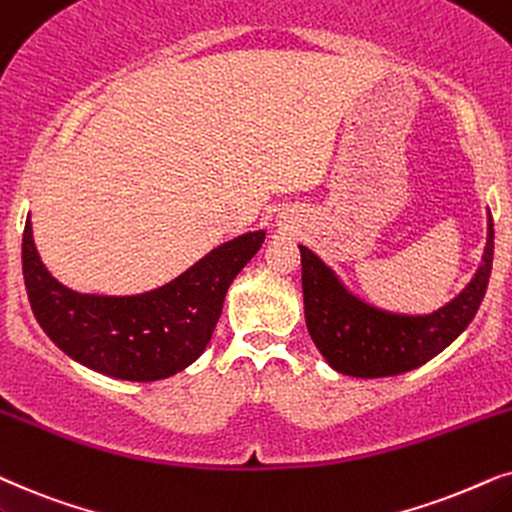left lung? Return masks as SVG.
I'll list each match as a JSON object with an SVG mask.
<instances>
[{"instance_id":"1","label":"left lung","mask_w":512,"mask_h":512,"mask_svg":"<svg viewBox=\"0 0 512 512\" xmlns=\"http://www.w3.org/2000/svg\"><path fill=\"white\" fill-rule=\"evenodd\" d=\"M299 252L306 327L327 365L360 379L395 377L445 351L475 318L492 274L494 222L489 213L485 255L470 283L452 302L426 316H405L365 304L306 245H299Z\"/></svg>"}]
</instances>
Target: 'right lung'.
I'll return each instance as SVG.
<instances>
[{
    "mask_svg": "<svg viewBox=\"0 0 512 512\" xmlns=\"http://www.w3.org/2000/svg\"><path fill=\"white\" fill-rule=\"evenodd\" d=\"M264 231L217 245L161 288L131 297L81 295L39 260L27 215L23 276L34 318L77 363L126 381L173 377L206 351L229 285L262 248Z\"/></svg>",
    "mask_w": 512,
    "mask_h": 512,
    "instance_id": "1",
    "label": "right lung"
}]
</instances>
